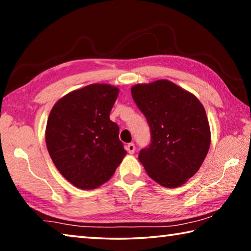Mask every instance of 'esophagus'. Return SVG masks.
Here are the masks:
<instances>
[{"label":"esophagus","instance_id":"34e87169","mask_svg":"<svg viewBox=\"0 0 251 251\" xmlns=\"http://www.w3.org/2000/svg\"><path fill=\"white\" fill-rule=\"evenodd\" d=\"M126 150H127V151L129 152V154H134V152H135V144L129 143L128 145L126 146Z\"/></svg>","mask_w":251,"mask_h":251}]
</instances>
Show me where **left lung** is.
<instances>
[{
	"label": "left lung",
	"mask_w": 251,
	"mask_h": 251,
	"mask_svg": "<svg viewBox=\"0 0 251 251\" xmlns=\"http://www.w3.org/2000/svg\"><path fill=\"white\" fill-rule=\"evenodd\" d=\"M130 91L151 129V144L139 151L138 160L161 186H181L198 172L209 151L205 108L193 94L166 79L135 85Z\"/></svg>",
	"instance_id": "1"
}]
</instances>
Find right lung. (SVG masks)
Returning <instances> with one entry per match:
<instances>
[{
  "label": "right lung",
  "instance_id": "obj_1",
  "mask_svg": "<svg viewBox=\"0 0 251 251\" xmlns=\"http://www.w3.org/2000/svg\"><path fill=\"white\" fill-rule=\"evenodd\" d=\"M118 92L112 85H87L62 97L50 110L48 151L58 172L77 188L103 185L126 155L120 127L109 120Z\"/></svg>",
  "mask_w": 251,
  "mask_h": 251
}]
</instances>
